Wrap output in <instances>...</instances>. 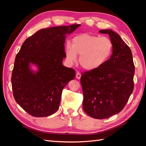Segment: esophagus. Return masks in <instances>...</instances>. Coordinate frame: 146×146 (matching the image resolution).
I'll use <instances>...</instances> for the list:
<instances>
[{
    "instance_id": "34e87169",
    "label": "esophagus",
    "mask_w": 146,
    "mask_h": 146,
    "mask_svg": "<svg viewBox=\"0 0 146 146\" xmlns=\"http://www.w3.org/2000/svg\"><path fill=\"white\" fill-rule=\"evenodd\" d=\"M81 74L80 73H79V72H77V74H76V78H77V79H80V78H81Z\"/></svg>"
}]
</instances>
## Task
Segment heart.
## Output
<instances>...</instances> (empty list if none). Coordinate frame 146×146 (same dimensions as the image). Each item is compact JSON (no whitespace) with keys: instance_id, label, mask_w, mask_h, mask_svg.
I'll return each instance as SVG.
<instances>
[{"instance_id":"obj_1","label":"heart","mask_w":146,"mask_h":146,"mask_svg":"<svg viewBox=\"0 0 146 146\" xmlns=\"http://www.w3.org/2000/svg\"><path fill=\"white\" fill-rule=\"evenodd\" d=\"M113 44L106 36L99 37L90 34H81L73 38L72 44L66 45V56L73 63L79 57V63L87 70H94L104 64L111 56Z\"/></svg>"}]
</instances>
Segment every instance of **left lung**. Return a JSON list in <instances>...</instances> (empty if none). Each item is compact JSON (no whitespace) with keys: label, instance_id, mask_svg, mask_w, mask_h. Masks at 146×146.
I'll return each instance as SVG.
<instances>
[{"label":"left lung","instance_id":"1","mask_svg":"<svg viewBox=\"0 0 146 146\" xmlns=\"http://www.w3.org/2000/svg\"><path fill=\"white\" fill-rule=\"evenodd\" d=\"M108 34L113 44V53L104 64L81 76L83 108L95 119H106L122 111L133 91L135 65L130 47L111 30Z\"/></svg>","mask_w":146,"mask_h":146}]
</instances>
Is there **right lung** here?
I'll list each match as a JSON object with an SVG mask.
<instances>
[{"label":"right lung","instance_id":"1","mask_svg":"<svg viewBox=\"0 0 146 146\" xmlns=\"http://www.w3.org/2000/svg\"><path fill=\"white\" fill-rule=\"evenodd\" d=\"M80 24L43 29L25 39L16 56L11 75L13 96L31 116L46 117L58 110L61 93L76 71L63 65L66 34ZM36 65L38 70L30 69Z\"/></svg>","mask_w":146,"mask_h":146}]
</instances>
